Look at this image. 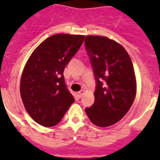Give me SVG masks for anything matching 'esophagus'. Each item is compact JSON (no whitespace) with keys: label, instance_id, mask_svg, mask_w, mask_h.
<instances>
[{"label":"esophagus","instance_id":"esophagus-1","mask_svg":"<svg viewBox=\"0 0 160 160\" xmlns=\"http://www.w3.org/2000/svg\"><path fill=\"white\" fill-rule=\"evenodd\" d=\"M84 94H85V90H81L80 91H79V92H78V95H79V97H82Z\"/></svg>","mask_w":160,"mask_h":160}]
</instances>
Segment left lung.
Listing matches in <instances>:
<instances>
[{"label":"left lung","instance_id":"left-lung-1","mask_svg":"<svg viewBox=\"0 0 160 160\" xmlns=\"http://www.w3.org/2000/svg\"><path fill=\"white\" fill-rule=\"evenodd\" d=\"M85 44L96 80L95 102L85 112L95 125L110 126L127 114L136 96L133 63L125 49L108 37L87 36Z\"/></svg>","mask_w":160,"mask_h":160}]
</instances>
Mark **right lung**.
Instances as JSON below:
<instances>
[{
	"label": "right lung",
	"instance_id": "right-lung-1",
	"mask_svg": "<svg viewBox=\"0 0 160 160\" xmlns=\"http://www.w3.org/2000/svg\"><path fill=\"white\" fill-rule=\"evenodd\" d=\"M85 36L56 34L46 39L29 57L20 91L25 109L37 124H57L75 102L64 79V69L82 45Z\"/></svg>",
	"mask_w": 160,
	"mask_h": 160
}]
</instances>
